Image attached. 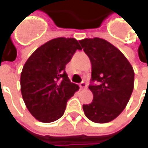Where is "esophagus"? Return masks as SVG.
<instances>
[{
	"label": "esophagus",
	"mask_w": 148,
	"mask_h": 148,
	"mask_svg": "<svg viewBox=\"0 0 148 148\" xmlns=\"http://www.w3.org/2000/svg\"><path fill=\"white\" fill-rule=\"evenodd\" d=\"M87 86H88V85L86 82H82L80 83V87L82 89H86Z\"/></svg>",
	"instance_id": "1"
}]
</instances>
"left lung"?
I'll return each mask as SVG.
<instances>
[{"mask_svg":"<svg viewBox=\"0 0 148 148\" xmlns=\"http://www.w3.org/2000/svg\"><path fill=\"white\" fill-rule=\"evenodd\" d=\"M79 42L92 64L89 89L93 98L83 105L84 112L94 123H108L121 114L130 99L133 69L121 51L105 39H85Z\"/></svg>","mask_w":148,"mask_h":148,"instance_id":"1","label":"left lung"}]
</instances>
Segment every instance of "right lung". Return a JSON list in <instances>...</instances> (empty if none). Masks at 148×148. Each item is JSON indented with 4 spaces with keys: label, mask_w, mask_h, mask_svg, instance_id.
<instances>
[{
    "label": "right lung",
    "mask_w": 148,
    "mask_h": 148,
    "mask_svg": "<svg viewBox=\"0 0 148 148\" xmlns=\"http://www.w3.org/2000/svg\"><path fill=\"white\" fill-rule=\"evenodd\" d=\"M77 50L74 38H56L36 49L25 62L21 75V93L31 114L51 123L64 114L67 101L78 90L65 71Z\"/></svg>",
    "instance_id": "1"
}]
</instances>
